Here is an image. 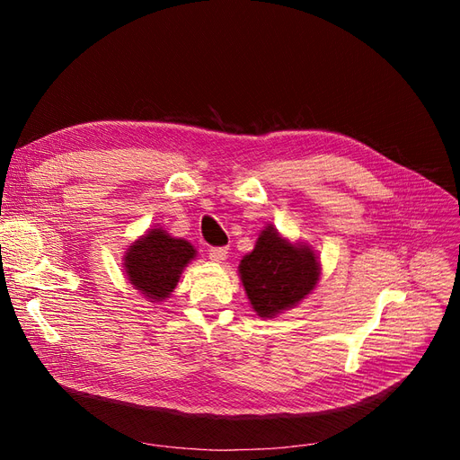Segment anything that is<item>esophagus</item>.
Wrapping results in <instances>:
<instances>
[{
  "label": "esophagus",
  "mask_w": 460,
  "mask_h": 460,
  "mask_svg": "<svg viewBox=\"0 0 460 460\" xmlns=\"http://www.w3.org/2000/svg\"><path fill=\"white\" fill-rule=\"evenodd\" d=\"M208 257H211V261H215V262L226 261L228 249L226 247H211V249H208Z\"/></svg>",
  "instance_id": "34e87169"
}]
</instances>
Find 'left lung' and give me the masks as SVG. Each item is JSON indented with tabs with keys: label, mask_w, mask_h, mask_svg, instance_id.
I'll use <instances>...</instances> for the list:
<instances>
[{
	"label": "left lung",
	"mask_w": 460,
	"mask_h": 460,
	"mask_svg": "<svg viewBox=\"0 0 460 460\" xmlns=\"http://www.w3.org/2000/svg\"><path fill=\"white\" fill-rule=\"evenodd\" d=\"M245 294L259 316H274L297 305L316 286L320 267L309 245H294L272 226L240 262Z\"/></svg>",
	"instance_id": "left-lung-1"
}]
</instances>
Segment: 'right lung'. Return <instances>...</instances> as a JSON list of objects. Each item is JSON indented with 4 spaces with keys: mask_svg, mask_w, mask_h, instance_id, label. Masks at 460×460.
<instances>
[{
    "mask_svg": "<svg viewBox=\"0 0 460 460\" xmlns=\"http://www.w3.org/2000/svg\"><path fill=\"white\" fill-rule=\"evenodd\" d=\"M193 257L196 249L191 243L155 228L128 247L124 255V269L136 289L149 299L161 301L169 297L182 269Z\"/></svg>",
    "mask_w": 460,
    "mask_h": 460,
    "instance_id": "obj_1",
    "label": "right lung"
}]
</instances>
